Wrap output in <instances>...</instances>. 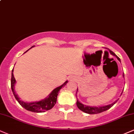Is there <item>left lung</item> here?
Returning a JSON list of instances; mask_svg holds the SVG:
<instances>
[{
  "label": "left lung",
  "instance_id": "left-lung-1",
  "mask_svg": "<svg viewBox=\"0 0 134 134\" xmlns=\"http://www.w3.org/2000/svg\"><path fill=\"white\" fill-rule=\"evenodd\" d=\"M110 53L111 55H114V56H115V57H116V58L118 59L119 61H120V58H119V57H117V56L115 54V53H114L113 52L111 51H110ZM123 77H124V74H123ZM123 91H124V90H123ZM77 92H78V88H77L76 93H77ZM122 93H123V91L122 92L121 95L122 94ZM121 95H120V96H121ZM119 100V99L117 100H116L115 102L112 103V104L107 105L97 106H97L86 105H84V104H82L81 102H80L78 100V99H77L76 104H77V107H78L80 110H82V112H85V113H87V114H97L101 113V112H104V111L107 110H108V109H110V108L112 107V106H113L117 102V100Z\"/></svg>",
  "mask_w": 134,
  "mask_h": 134
}]
</instances>
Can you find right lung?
Here are the masks:
<instances>
[{
  "label": "right lung",
  "mask_w": 134,
  "mask_h": 134,
  "mask_svg": "<svg viewBox=\"0 0 134 134\" xmlns=\"http://www.w3.org/2000/svg\"><path fill=\"white\" fill-rule=\"evenodd\" d=\"M35 46H32L31 48L34 47ZM30 48V49H31ZM29 51V50H28ZM27 52V51H26ZM14 69L12 70V77H11V88H12V91L14 94V97H15V99L18 101V102L20 104V105L22 106V107H24V109H25L26 110L30 111V112H44L47 110H49L50 109H51L55 105V104L57 102V96L59 94V91L62 88V87H64L67 84V83L68 82V80H66V81L63 83L62 85H61L60 86L58 87L55 88V89L53 90L51 92V93L46 98H45L44 99L41 100L40 101H37V102H25L24 101L22 100L19 97L17 93H16L15 91V85L16 83V80L14 78Z\"/></svg>",
  "instance_id": "1"
}]
</instances>
